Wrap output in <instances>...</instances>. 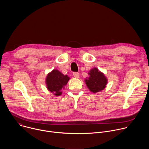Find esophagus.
Returning <instances> with one entry per match:
<instances>
[{"instance_id":"obj_1","label":"esophagus","mask_w":149,"mask_h":149,"mask_svg":"<svg viewBox=\"0 0 149 149\" xmlns=\"http://www.w3.org/2000/svg\"><path fill=\"white\" fill-rule=\"evenodd\" d=\"M73 75L76 78H78L79 77V74L78 72H74Z\"/></svg>"}]
</instances>
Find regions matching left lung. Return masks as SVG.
<instances>
[{
	"label": "left lung",
	"mask_w": 149,
	"mask_h": 149,
	"mask_svg": "<svg viewBox=\"0 0 149 149\" xmlns=\"http://www.w3.org/2000/svg\"><path fill=\"white\" fill-rule=\"evenodd\" d=\"M89 77L85 79L87 87L93 93L103 90L107 85L108 81L104 74L97 68H92L88 72Z\"/></svg>",
	"instance_id": "left-lung-1"
}]
</instances>
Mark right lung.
<instances>
[{
    "label": "right lung",
    "mask_w": 149,
    "mask_h": 149,
    "mask_svg": "<svg viewBox=\"0 0 149 149\" xmlns=\"http://www.w3.org/2000/svg\"><path fill=\"white\" fill-rule=\"evenodd\" d=\"M69 80L68 75H64L58 70H54L47 75L45 82L48 91L56 96H59L62 94L61 90L64 88Z\"/></svg>",
    "instance_id": "1"
}]
</instances>
